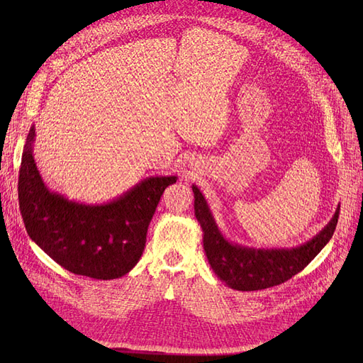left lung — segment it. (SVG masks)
<instances>
[{"label": "left lung", "mask_w": 363, "mask_h": 363, "mask_svg": "<svg viewBox=\"0 0 363 363\" xmlns=\"http://www.w3.org/2000/svg\"><path fill=\"white\" fill-rule=\"evenodd\" d=\"M194 213L203 231V249L208 264L228 287L255 291L279 285L298 274L328 244L338 222L340 206L331 220L313 238L297 247L256 249L226 240L197 185H193Z\"/></svg>", "instance_id": "1"}]
</instances>
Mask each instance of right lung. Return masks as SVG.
Returning a JSON list of instances; mask_svg holds the SVG:
<instances>
[{
	"mask_svg": "<svg viewBox=\"0 0 363 363\" xmlns=\"http://www.w3.org/2000/svg\"><path fill=\"white\" fill-rule=\"evenodd\" d=\"M33 143L32 125L18 172V204L30 240L72 274L94 279L126 275L144 252L163 191L178 177H150L107 203L86 204L45 185Z\"/></svg>",
	"mask_w": 363,
	"mask_h": 363,
	"instance_id": "obj_1",
	"label": "right lung"
}]
</instances>
